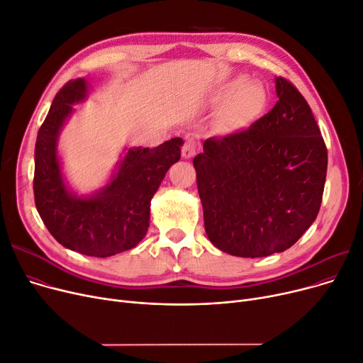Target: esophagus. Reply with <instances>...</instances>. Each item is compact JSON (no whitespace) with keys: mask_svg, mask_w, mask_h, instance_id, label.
I'll return each mask as SVG.
<instances>
[{"mask_svg":"<svg viewBox=\"0 0 363 363\" xmlns=\"http://www.w3.org/2000/svg\"><path fill=\"white\" fill-rule=\"evenodd\" d=\"M195 152H196V142H195V139H194V137H187L183 147H182L183 158H186V160L192 158L194 155H195Z\"/></svg>","mask_w":363,"mask_h":363,"instance_id":"1","label":"esophagus"}]
</instances>
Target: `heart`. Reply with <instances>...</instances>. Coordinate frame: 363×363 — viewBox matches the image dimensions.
Segmentation results:
<instances>
[{
	"label": "heart",
	"instance_id": "1",
	"mask_svg": "<svg viewBox=\"0 0 363 363\" xmlns=\"http://www.w3.org/2000/svg\"><path fill=\"white\" fill-rule=\"evenodd\" d=\"M221 96L226 100L235 101L232 116L238 125L247 123L263 101V93L245 78H236L229 82L223 89Z\"/></svg>",
	"mask_w": 363,
	"mask_h": 363
}]
</instances>
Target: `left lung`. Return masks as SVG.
I'll use <instances>...</instances> for the list:
<instances>
[{"mask_svg": "<svg viewBox=\"0 0 363 363\" xmlns=\"http://www.w3.org/2000/svg\"><path fill=\"white\" fill-rule=\"evenodd\" d=\"M278 101L242 131L203 142L194 158L211 244L255 258L294 245L316 220L328 152L301 93L276 77Z\"/></svg>", "mask_w": 363, "mask_h": 363, "instance_id": "8db88e82", "label": "left lung"}]
</instances>
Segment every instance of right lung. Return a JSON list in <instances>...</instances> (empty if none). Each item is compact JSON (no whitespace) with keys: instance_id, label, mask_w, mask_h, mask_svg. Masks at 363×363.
I'll use <instances>...</instances> for the list:
<instances>
[{"instance_id":"right-lung-1","label":"right lung","mask_w":363,"mask_h":363,"mask_svg":"<svg viewBox=\"0 0 363 363\" xmlns=\"http://www.w3.org/2000/svg\"><path fill=\"white\" fill-rule=\"evenodd\" d=\"M84 78L66 82L56 94L35 145L33 196L48 232L65 248L90 257H111L134 248L145 238L150 201L165 172L180 160L183 140L158 147H133L119 161L111 182L91 196H78L63 180L57 139L72 105L85 100Z\"/></svg>"}]
</instances>
